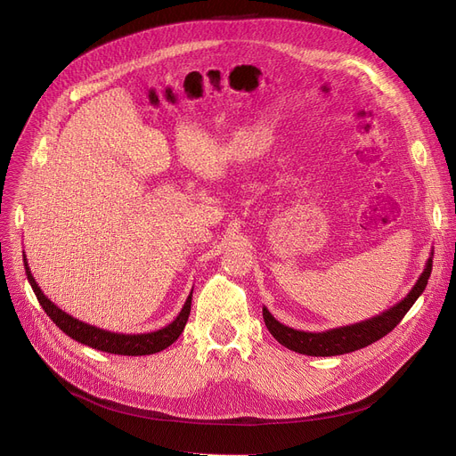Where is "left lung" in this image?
Here are the masks:
<instances>
[{
  "label": "left lung",
  "mask_w": 456,
  "mask_h": 456,
  "mask_svg": "<svg viewBox=\"0 0 456 456\" xmlns=\"http://www.w3.org/2000/svg\"><path fill=\"white\" fill-rule=\"evenodd\" d=\"M430 270H433V251H430L423 273L418 277L409 294H406L399 303L385 310V313L353 325H344L322 332L297 330L277 322L266 306H262V318H265V323L268 330L273 334V338L281 346L289 347L296 353L308 356H337L351 353L380 340L382 337H387V334L404 318V314L409 313L416 299L423 294L430 277Z\"/></svg>",
  "instance_id": "1"
}]
</instances>
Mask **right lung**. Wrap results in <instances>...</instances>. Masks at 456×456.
<instances>
[{"instance_id": "obj_1", "label": "right lung", "mask_w": 456, "mask_h": 456, "mask_svg": "<svg viewBox=\"0 0 456 456\" xmlns=\"http://www.w3.org/2000/svg\"><path fill=\"white\" fill-rule=\"evenodd\" d=\"M23 266H26V275L28 281L31 284V289L38 299V303L42 305L44 313L53 320V323L64 332L68 334L69 338H74L76 342L88 346L92 349L98 351H105V353H112V354H127V356H142V354H153L159 353L166 347H170L179 337L181 332L184 330V325L188 322L190 316V306H191V292L186 297L179 316L167 323L166 327L153 330V332H142V334H124V332H110L100 327L88 325L74 316L66 314L62 308H59L52 299H47L44 296V292L40 290V286L37 284L28 258L23 256Z\"/></svg>"}]
</instances>
